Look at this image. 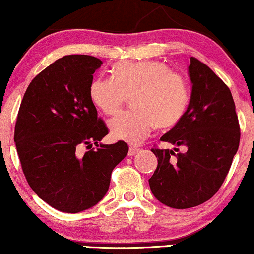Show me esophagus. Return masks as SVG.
Here are the masks:
<instances>
[{"mask_svg":"<svg viewBox=\"0 0 254 254\" xmlns=\"http://www.w3.org/2000/svg\"><path fill=\"white\" fill-rule=\"evenodd\" d=\"M140 150V149L136 148V147H129V150H128V156L129 157H133V156H135V154Z\"/></svg>","mask_w":254,"mask_h":254,"instance_id":"34e87169","label":"esophagus"}]
</instances>
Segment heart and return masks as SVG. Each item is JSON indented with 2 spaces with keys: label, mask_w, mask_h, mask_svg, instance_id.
Wrapping results in <instances>:
<instances>
[{
  "label": "heart",
  "mask_w": 254,
  "mask_h": 254,
  "mask_svg": "<svg viewBox=\"0 0 254 254\" xmlns=\"http://www.w3.org/2000/svg\"><path fill=\"white\" fill-rule=\"evenodd\" d=\"M129 96L134 110L113 118L109 126L114 137L133 144L143 141L155 125L161 129L176 126L190 103L185 78L161 61L120 62L114 76H98L90 84V98L109 116Z\"/></svg>",
  "instance_id": "heart-1"
}]
</instances>
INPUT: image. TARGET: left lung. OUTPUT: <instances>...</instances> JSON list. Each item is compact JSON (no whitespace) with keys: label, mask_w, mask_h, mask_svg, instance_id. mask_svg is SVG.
<instances>
[{"label":"left lung","mask_w":254,"mask_h":254,"mask_svg":"<svg viewBox=\"0 0 254 254\" xmlns=\"http://www.w3.org/2000/svg\"><path fill=\"white\" fill-rule=\"evenodd\" d=\"M189 75L192 92L182 120L161 141L186 147V152L151 149L158 164L149 179L159 202L186 209L206 202L223 184L238 150V117L230 89L195 58Z\"/></svg>","instance_id":"8db88e82"}]
</instances>
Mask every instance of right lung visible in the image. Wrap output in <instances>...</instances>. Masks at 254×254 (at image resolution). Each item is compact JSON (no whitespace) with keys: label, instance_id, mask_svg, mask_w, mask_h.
<instances>
[{"label":"right lung","instance_id":"add662e5","mask_svg":"<svg viewBox=\"0 0 254 254\" xmlns=\"http://www.w3.org/2000/svg\"><path fill=\"white\" fill-rule=\"evenodd\" d=\"M102 64L91 55L59 59L32 79L17 116L15 142L27 183L64 213L98 203L128 152L124 141L99 143L109 129L90 98V84ZM82 145L90 149L83 156L78 155Z\"/></svg>","mask_w":254,"mask_h":254}]
</instances>
